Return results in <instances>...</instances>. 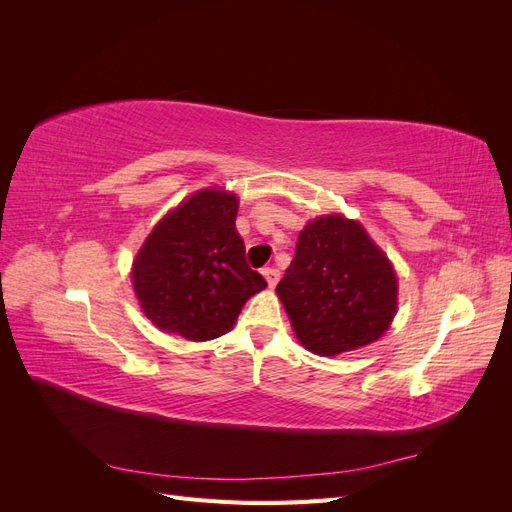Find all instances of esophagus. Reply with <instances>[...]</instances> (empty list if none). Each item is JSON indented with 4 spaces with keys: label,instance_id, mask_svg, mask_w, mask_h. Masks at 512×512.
<instances>
[{
    "label": "esophagus",
    "instance_id": "34e87169",
    "mask_svg": "<svg viewBox=\"0 0 512 512\" xmlns=\"http://www.w3.org/2000/svg\"><path fill=\"white\" fill-rule=\"evenodd\" d=\"M262 275H265V280H267L269 288H275V286H277V282H280V271H277L275 267L262 269Z\"/></svg>",
    "mask_w": 512,
    "mask_h": 512
}]
</instances>
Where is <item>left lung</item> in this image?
<instances>
[{"instance_id":"obj_1","label":"left lung","mask_w":512,"mask_h":512,"mask_svg":"<svg viewBox=\"0 0 512 512\" xmlns=\"http://www.w3.org/2000/svg\"><path fill=\"white\" fill-rule=\"evenodd\" d=\"M299 342L335 356L376 342L397 312V275L365 228L344 215H320L299 235L275 288Z\"/></svg>"}]
</instances>
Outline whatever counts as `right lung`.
Listing matches in <instances>:
<instances>
[{
    "label": "right lung",
    "mask_w": 512,
    "mask_h": 512,
    "mask_svg": "<svg viewBox=\"0 0 512 512\" xmlns=\"http://www.w3.org/2000/svg\"><path fill=\"white\" fill-rule=\"evenodd\" d=\"M237 209L235 194L207 188L151 230L134 258L132 286L158 329L190 342L215 339L232 329L252 294L267 288L245 262Z\"/></svg>",
    "instance_id": "1"
}]
</instances>
